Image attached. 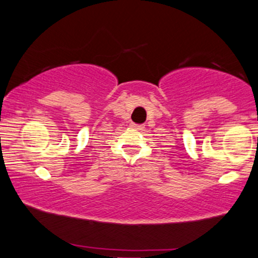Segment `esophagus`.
Returning <instances> with one entry per match:
<instances>
[{
    "label": "esophagus",
    "instance_id": "34e87169",
    "mask_svg": "<svg viewBox=\"0 0 258 258\" xmlns=\"http://www.w3.org/2000/svg\"><path fill=\"white\" fill-rule=\"evenodd\" d=\"M132 126L133 128H135V129H138V130H143L145 126L143 125V124H135V123H133L132 124Z\"/></svg>",
    "mask_w": 258,
    "mask_h": 258
}]
</instances>
